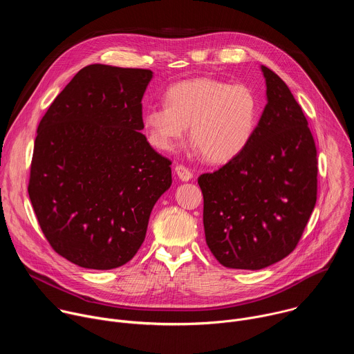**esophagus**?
I'll return each mask as SVG.
<instances>
[{"mask_svg":"<svg viewBox=\"0 0 354 354\" xmlns=\"http://www.w3.org/2000/svg\"><path fill=\"white\" fill-rule=\"evenodd\" d=\"M175 172L179 176V179H182L185 182H187V180H190L193 178V172L189 168H186L185 165H176L175 167Z\"/></svg>","mask_w":354,"mask_h":354,"instance_id":"esophagus-1","label":"esophagus"}]
</instances>
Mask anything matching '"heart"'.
<instances>
[{
    "instance_id": "b5f03b06",
    "label": "heart",
    "mask_w": 354,
    "mask_h": 354,
    "mask_svg": "<svg viewBox=\"0 0 354 354\" xmlns=\"http://www.w3.org/2000/svg\"><path fill=\"white\" fill-rule=\"evenodd\" d=\"M259 102L254 89L216 78H194L174 84L167 104L151 105L142 122L149 141L172 151L190 126V140L214 164L241 156L254 137Z\"/></svg>"
}]
</instances>
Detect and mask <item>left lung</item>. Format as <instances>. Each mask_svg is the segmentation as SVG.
Wrapping results in <instances>:
<instances>
[{
    "instance_id": "8db88e82",
    "label": "left lung",
    "mask_w": 354,
    "mask_h": 354,
    "mask_svg": "<svg viewBox=\"0 0 354 354\" xmlns=\"http://www.w3.org/2000/svg\"><path fill=\"white\" fill-rule=\"evenodd\" d=\"M262 71L268 104L249 145L197 179L207 246L230 269L259 270L288 257L317 203L308 122L286 82L265 66Z\"/></svg>"
}]
</instances>
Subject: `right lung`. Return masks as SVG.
<instances>
[{
	"label": "right lung",
	"mask_w": 354,
	"mask_h": 354,
	"mask_svg": "<svg viewBox=\"0 0 354 354\" xmlns=\"http://www.w3.org/2000/svg\"><path fill=\"white\" fill-rule=\"evenodd\" d=\"M151 78L144 68L86 66L39 123L29 198L50 246L81 268L131 261L172 183V162L140 133Z\"/></svg>",
	"instance_id": "add662e5"
}]
</instances>
